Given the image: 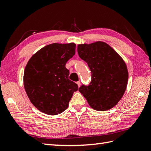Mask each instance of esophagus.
<instances>
[{"mask_svg": "<svg viewBox=\"0 0 151 151\" xmlns=\"http://www.w3.org/2000/svg\"><path fill=\"white\" fill-rule=\"evenodd\" d=\"M76 83H77V85H78V87H80V85H81V83H80V81H78V82H76Z\"/></svg>", "mask_w": 151, "mask_h": 151, "instance_id": "34e87169", "label": "esophagus"}]
</instances>
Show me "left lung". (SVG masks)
Masks as SVG:
<instances>
[{
	"mask_svg": "<svg viewBox=\"0 0 151 151\" xmlns=\"http://www.w3.org/2000/svg\"><path fill=\"white\" fill-rule=\"evenodd\" d=\"M77 50L92 73L90 84L81 86L79 92L94 110L112 109L121 100L127 87L128 71L124 60L103 41L80 44Z\"/></svg>",
	"mask_w": 151,
	"mask_h": 151,
	"instance_id": "1",
	"label": "left lung"
}]
</instances>
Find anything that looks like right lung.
<instances>
[{
	"mask_svg": "<svg viewBox=\"0 0 151 151\" xmlns=\"http://www.w3.org/2000/svg\"><path fill=\"white\" fill-rule=\"evenodd\" d=\"M76 44L52 43L34 54L27 64L24 86L30 102L41 112L55 115L68 109L78 85L68 79L65 64L75 54Z\"/></svg>",
	"mask_w": 151,
	"mask_h": 151,
	"instance_id": "1",
	"label": "right lung"
}]
</instances>
